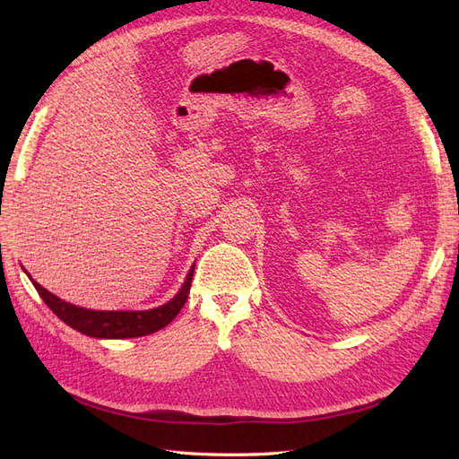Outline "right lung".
Wrapping results in <instances>:
<instances>
[{"mask_svg": "<svg viewBox=\"0 0 459 459\" xmlns=\"http://www.w3.org/2000/svg\"><path fill=\"white\" fill-rule=\"evenodd\" d=\"M193 280V268L187 273V280L179 293L170 300L162 304L159 308L143 310V312H101V310H86L68 304L49 290H46L39 283L32 281L38 295L41 297L53 314L61 317L66 325L84 333V335L97 337V339H132V337H143L151 335L162 327L169 325L178 312L184 308L187 300L189 289Z\"/></svg>", "mask_w": 459, "mask_h": 459, "instance_id": "1", "label": "right lung"}]
</instances>
